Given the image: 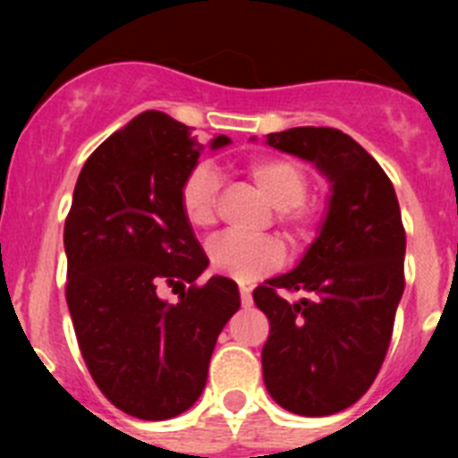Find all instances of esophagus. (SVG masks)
Instances as JSON below:
<instances>
[{"instance_id":"1","label":"esophagus","mask_w":458,"mask_h":458,"mask_svg":"<svg viewBox=\"0 0 458 458\" xmlns=\"http://www.w3.org/2000/svg\"><path fill=\"white\" fill-rule=\"evenodd\" d=\"M241 302L242 307H252V291H250L248 286H241Z\"/></svg>"}]
</instances>
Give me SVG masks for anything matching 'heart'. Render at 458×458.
Returning <instances> with one entry per match:
<instances>
[{"mask_svg":"<svg viewBox=\"0 0 458 458\" xmlns=\"http://www.w3.org/2000/svg\"><path fill=\"white\" fill-rule=\"evenodd\" d=\"M250 176L266 194V199L277 208L279 222L286 225L291 236H305L310 226V213L302 208L307 197L305 172L284 157H257L250 163ZM216 192L217 176L206 163L197 165L181 185V213L197 232H204L216 222ZM208 261L210 268L225 277L252 282L277 268L284 261V250L270 236H220L208 245Z\"/></svg>","mask_w":458,"mask_h":458,"instance_id":"heart-1","label":"heart"}]
</instances>
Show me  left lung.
Segmentation results:
<instances>
[{"label":"left lung","mask_w":458,"mask_h":458,"mask_svg":"<svg viewBox=\"0 0 458 458\" xmlns=\"http://www.w3.org/2000/svg\"><path fill=\"white\" fill-rule=\"evenodd\" d=\"M266 144L311 163L330 183L318 236L298 266L252 293L270 321L266 390L295 415H335L369 390L390 346L403 293L402 210L380 165L342 131L302 125L270 132ZM282 288L310 298L289 303Z\"/></svg>","instance_id":"left-lung-1"}]
</instances>
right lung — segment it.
I'll return each instance as SVG.
<instances>
[{"label": "right lung", "mask_w": 458, "mask_h": 458, "mask_svg": "<svg viewBox=\"0 0 458 458\" xmlns=\"http://www.w3.org/2000/svg\"><path fill=\"white\" fill-rule=\"evenodd\" d=\"M232 144L210 140V151ZM204 151L188 125L141 112L89 156L64 226L66 302L80 351L109 402L140 420H169L201 396L217 335L241 307L233 279H194L208 257L179 192ZM188 281L179 303L159 286ZM184 286V285H183Z\"/></svg>", "instance_id": "add662e5"}]
</instances>
